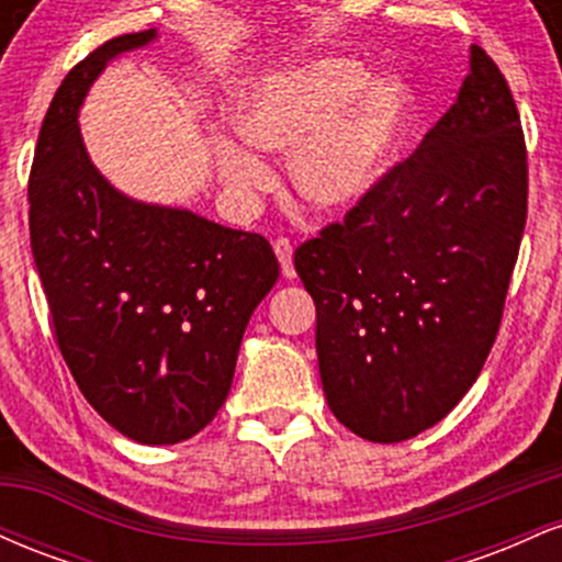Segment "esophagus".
<instances>
[{
    "mask_svg": "<svg viewBox=\"0 0 562 562\" xmlns=\"http://www.w3.org/2000/svg\"><path fill=\"white\" fill-rule=\"evenodd\" d=\"M274 256L277 261H280V272L282 277H295V267H293V245H290V240H285V237H280V240H274Z\"/></svg>",
    "mask_w": 562,
    "mask_h": 562,
    "instance_id": "esophagus-1",
    "label": "esophagus"
}]
</instances>
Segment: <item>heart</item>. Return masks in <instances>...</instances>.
<instances>
[{
    "instance_id": "obj_1",
    "label": "heart",
    "mask_w": 562,
    "mask_h": 562,
    "mask_svg": "<svg viewBox=\"0 0 562 562\" xmlns=\"http://www.w3.org/2000/svg\"><path fill=\"white\" fill-rule=\"evenodd\" d=\"M417 111L404 76H372L362 60L322 55L254 79L232 108L237 137H216L214 169L235 198L272 177L257 150L290 153L288 179L314 214L357 209L398 160Z\"/></svg>"
}]
</instances>
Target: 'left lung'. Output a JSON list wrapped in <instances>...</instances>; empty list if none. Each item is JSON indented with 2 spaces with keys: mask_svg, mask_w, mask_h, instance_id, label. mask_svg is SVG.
Masks as SVG:
<instances>
[{
  "mask_svg": "<svg viewBox=\"0 0 562 562\" xmlns=\"http://www.w3.org/2000/svg\"><path fill=\"white\" fill-rule=\"evenodd\" d=\"M526 195L518 108L473 44L460 97L412 158L295 250L322 391L351 434L406 441L470 391L499 330Z\"/></svg>",
  "mask_w": 562,
  "mask_h": 562,
  "instance_id": "8db88e82",
  "label": "left lung"
}]
</instances>
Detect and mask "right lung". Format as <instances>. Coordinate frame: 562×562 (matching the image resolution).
<instances>
[{
  "instance_id": "add662e5",
  "label": "right lung",
  "mask_w": 562,
  "mask_h": 562,
  "mask_svg": "<svg viewBox=\"0 0 562 562\" xmlns=\"http://www.w3.org/2000/svg\"><path fill=\"white\" fill-rule=\"evenodd\" d=\"M158 29L111 38L63 79L31 166V250L70 375L119 434L192 438L222 409L250 314L280 263L261 235L128 198L83 145L79 113L115 57Z\"/></svg>"
}]
</instances>
